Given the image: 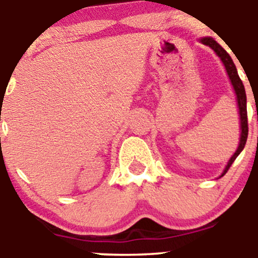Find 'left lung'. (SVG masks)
<instances>
[{
  "mask_svg": "<svg viewBox=\"0 0 258 258\" xmlns=\"http://www.w3.org/2000/svg\"><path fill=\"white\" fill-rule=\"evenodd\" d=\"M201 42L204 43V45L210 46V47L212 48L216 53H217V56L220 57L221 61L223 62V64H225L226 71H227L228 77H230V80H231V83H232L233 88H235L236 96H237L238 110H240V117H241L240 145H238V148H237V151L235 152V155L231 157L230 162H228L227 166H226L225 171H223V173H222V176H223L226 172H227L228 168L231 167V165L235 162V160L237 158V156L240 155L241 151L243 150L244 145H246V141H247V136H248V122H247V107H246V91H244L243 83H242L240 76H238L235 63H233V61H232V58H231L230 54L226 52V49L221 47V46L211 37L202 38Z\"/></svg>",
  "mask_w": 258,
  "mask_h": 258,
  "instance_id": "8db88e82",
  "label": "left lung"
}]
</instances>
